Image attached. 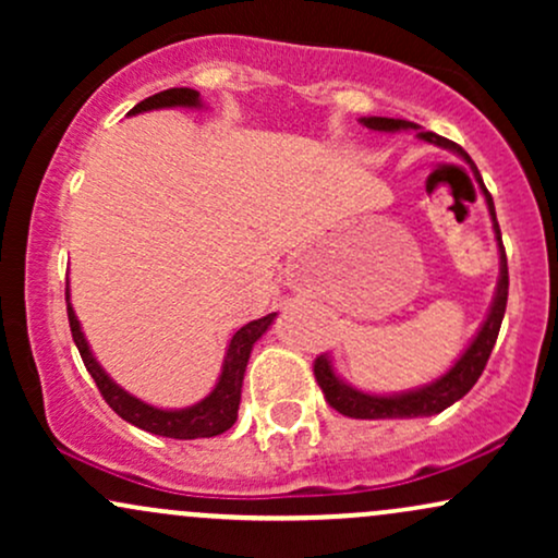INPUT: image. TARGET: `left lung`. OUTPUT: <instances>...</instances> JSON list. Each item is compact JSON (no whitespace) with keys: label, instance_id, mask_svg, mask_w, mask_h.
I'll return each mask as SVG.
<instances>
[{"label":"left lung","instance_id":"left-lung-1","mask_svg":"<svg viewBox=\"0 0 558 558\" xmlns=\"http://www.w3.org/2000/svg\"><path fill=\"white\" fill-rule=\"evenodd\" d=\"M362 125H367L369 131H386V133H396V131H417L420 141H427V144L440 146V149L453 151L457 157H462L466 165H470L472 172H475V181L480 183V191H483L485 204H488V213L493 220V233H496L498 241V254H501V275H498V286H496V296H493V304L488 310V317L483 319L480 325L477 336L472 338V343L466 345L453 367H448L444 375L435 377L433 383L427 386L403 390V393H364V390L354 388L351 383H345L341 375L336 373L328 354H319L315 362V377L323 388L325 399L336 412L345 414V417L354 420H407V417H430V414L444 412V409L457 403L462 396L470 393V388L475 386L477 377L483 375L485 364H488V356L496 345L498 330H501V319L506 312V299H509V267H506V252L501 243V230H498V220H496V207H493V198L485 189L483 178L472 162L470 155L462 149L459 144L448 141L444 136L433 131H422L417 123H409V120H399V118H362Z\"/></svg>","mask_w":558,"mask_h":558}]
</instances>
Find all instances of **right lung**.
I'll return each mask as SVG.
<instances>
[{
	"mask_svg": "<svg viewBox=\"0 0 558 558\" xmlns=\"http://www.w3.org/2000/svg\"><path fill=\"white\" fill-rule=\"evenodd\" d=\"M168 107H189L196 110L202 107V96L194 88H168V92H159L149 99L138 101L128 114L149 112V110H168ZM68 301V319H70V332H73V341L78 345L81 360L86 364L88 375L94 377L96 388L105 396V401L110 403L112 412L120 414L125 422L141 427L146 433L162 435V438H178V440H194V438H213L233 427V422L239 420V403H241V386H243V373H246L248 354H252L254 343L270 330L275 312L267 317L254 319V323L243 325L241 330H235V336L230 338L226 362H222V373L217 377L213 393L204 396L202 401L194 407L185 409H159L151 403L136 399L133 393H128L125 388H120L110 375L101 369V364L96 362L92 354V345H88L86 336H83L78 317H75L73 304H70V288L65 291Z\"/></svg>",
	"mask_w": 558,
	"mask_h": 558,
	"instance_id": "right-lung-1",
	"label": "right lung"
}]
</instances>
